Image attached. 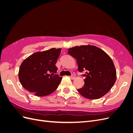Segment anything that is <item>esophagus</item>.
I'll return each mask as SVG.
<instances>
[{"instance_id":"esophagus-1","label":"esophagus","mask_w":133,"mask_h":133,"mask_svg":"<svg viewBox=\"0 0 133 133\" xmlns=\"http://www.w3.org/2000/svg\"><path fill=\"white\" fill-rule=\"evenodd\" d=\"M70 78H71V79H74L75 78V75H74V74H72V75H71V76H70Z\"/></svg>"}]
</instances>
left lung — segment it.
I'll list each match as a JSON object with an SVG mask.
<instances>
[{
    "instance_id": "left-lung-1",
    "label": "left lung",
    "mask_w": 133,
    "mask_h": 133,
    "mask_svg": "<svg viewBox=\"0 0 133 133\" xmlns=\"http://www.w3.org/2000/svg\"><path fill=\"white\" fill-rule=\"evenodd\" d=\"M68 53L76 59L80 72L83 75L84 85L78 91L87 99L94 100L103 97L110 91L116 79V71L111 58L100 48L91 45L76 46Z\"/></svg>"
}]
</instances>
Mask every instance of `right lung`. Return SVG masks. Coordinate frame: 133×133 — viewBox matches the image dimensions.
<instances>
[{
	"label": "right lung",
	"mask_w": 133,
	"mask_h": 133,
	"mask_svg": "<svg viewBox=\"0 0 133 133\" xmlns=\"http://www.w3.org/2000/svg\"><path fill=\"white\" fill-rule=\"evenodd\" d=\"M61 48H51L37 51L26 58L21 64L18 76L23 87L35 96L51 94L57 89L62 79L55 66Z\"/></svg>",
	"instance_id": "obj_1"
}]
</instances>
